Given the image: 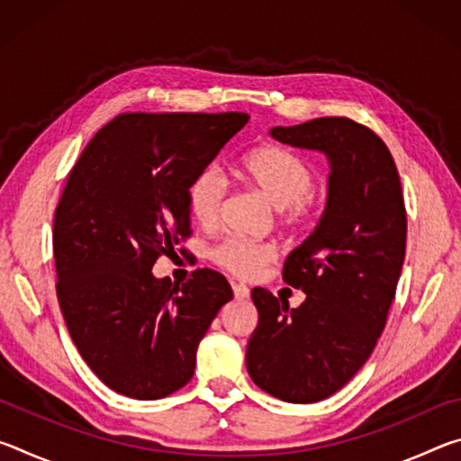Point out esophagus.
<instances>
[{"label": "esophagus", "instance_id": "esophagus-1", "mask_svg": "<svg viewBox=\"0 0 461 461\" xmlns=\"http://www.w3.org/2000/svg\"><path fill=\"white\" fill-rule=\"evenodd\" d=\"M231 288H233V294H236V299H240V301H244L249 296V288L246 285L231 283Z\"/></svg>", "mask_w": 461, "mask_h": 461}]
</instances>
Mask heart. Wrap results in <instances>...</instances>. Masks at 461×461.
Here are the masks:
<instances>
[{"instance_id":"obj_1","label":"heart","mask_w":461,"mask_h":461,"mask_svg":"<svg viewBox=\"0 0 461 461\" xmlns=\"http://www.w3.org/2000/svg\"><path fill=\"white\" fill-rule=\"evenodd\" d=\"M241 175L258 189L272 207L285 209L286 220L299 223L313 207L315 173L305 160L278 146H260L241 160ZM228 181L217 168H205L189 185V209L193 220L203 228H213L220 221ZM275 258V248L262 241L228 238L213 249V260L221 268L241 278L260 275Z\"/></svg>"}]
</instances>
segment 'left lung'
<instances>
[{"mask_svg": "<svg viewBox=\"0 0 461 461\" xmlns=\"http://www.w3.org/2000/svg\"><path fill=\"white\" fill-rule=\"evenodd\" d=\"M270 136L325 154L330 178L315 230L283 270L305 301L291 309L254 288L258 327L246 368L256 386L280 401L319 402L354 378L386 325L407 246L401 178L386 144L348 118L276 126Z\"/></svg>", "mask_w": 461, "mask_h": 461, "instance_id": "left-lung-1", "label": "left lung"}]
</instances>
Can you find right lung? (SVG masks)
<instances>
[{"label": "right lung", "mask_w": 461, "mask_h": 461, "mask_svg": "<svg viewBox=\"0 0 461 461\" xmlns=\"http://www.w3.org/2000/svg\"><path fill=\"white\" fill-rule=\"evenodd\" d=\"M248 113H122L77 160L54 213L59 305L97 378L138 401L193 378L203 335L231 301L223 275L183 286L152 275L191 233L189 185L246 126Z\"/></svg>", "instance_id": "1"}]
</instances>
